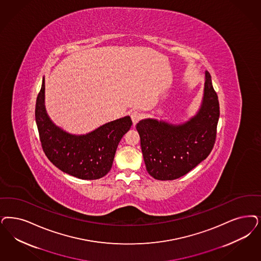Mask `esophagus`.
I'll use <instances>...</instances> for the list:
<instances>
[{
	"label": "esophagus",
	"instance_id": "esophagus-1",
	"mask_svg": "<svg viewBox=\"0 0 261 261\" xmlns=\"http://www.w3.org/2000/svg\"><path fill=\"white\" fill-rule=\"evenodd\" d=\"M131 118H132V121H133V124L135 125L137 124L142 118H143V116H142V114L140 113V112H138V111H134V112H132L131 113Z\"/></svg>",
	"mask_w": 261,
	"mask_h": 261
}]
</instances>
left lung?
Instances as JSON below:
<instances>
[{"label":"left lung","mask_w":261,"mask_h":261,"mask_svg":"<svg viewBox=\"0 0 261 261\" xmlns=\"http://www.w3.org/2000/svg\"><path fill=\"white\" fill-rule=\"evenodd\" d=\"M219 117L218 95L206 71L201 107L189 121L173 125L147 118L136 126L147 172L155 179L173 180L196 168L213 149Z\"/></svg>","instance_id":"obj_1"}]
</instances>
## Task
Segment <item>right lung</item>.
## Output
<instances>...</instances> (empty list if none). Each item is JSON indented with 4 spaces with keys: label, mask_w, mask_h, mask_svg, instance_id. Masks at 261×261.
Here are the masks:
<instances>
[{
    "label": "right lung",
    "mask_w": 261,
    "mask_h": 261,
    "mask_svg": "<svg viewBox=\"0 0 261 261\" xmlns=\"http://www.w3.org/2000/svg\"><path fill=\"white\" fill-rule=\"evenodd\" d=\"M44 78L36 103V121L42 149L61 171L80 179H98L108 173L117 145L132 125L130 117L100 126L87 135H70L57 127L46 114Z\"/></svg>",
    "instance_id": "1"
}]
</instances>
